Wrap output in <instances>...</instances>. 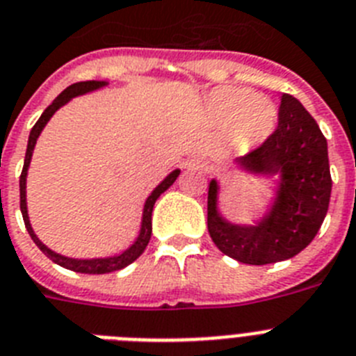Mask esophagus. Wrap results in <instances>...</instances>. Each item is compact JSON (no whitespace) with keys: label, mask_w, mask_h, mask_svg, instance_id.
<instances>
[{"label":"esophagus","mask_w":356,"mask_h":356,"mask_svg":"<svg viewBox=\"0 0 356 356\" xmlns=\"http://www.w3.org/2000/svg\"><path fill=\"white\" fill-rule=\"evenodd\" d=\"M188 170H193V172H208L210 170V163L202 157H193L186 163Z\"/></svg>","instance_id":"34e87169"}]
</instances>
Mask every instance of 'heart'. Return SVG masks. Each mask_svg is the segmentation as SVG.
<instances>
[{"label":"heart","instance_id":"b5f03b06","mask_svg":"<svg viewBox=\"0 0 356 356\" xmlns=\"http://www.w3.org/2000/svg\"><path fill=\"white\" fill-rule=\"evenodd\" d=\"M208 112L220 127L232 124L234 136L244 145L264 141L277 122V108L270 99L234 86L215 92L208 101Z\"/></svg>","mask_w":356,"mask_h":356}]
</instances>
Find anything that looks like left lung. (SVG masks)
Segmentation results:
<instances>
[{"label":"left lung","mask_w":356,"mask_h":356,"mask_svg":"<svg viewBox=\"0 0 356 356\" xmlns=\"http://www.w3.org/2000/svg\"><path fill=\"white\" fill-rule=\"evenodd\" d=\"M237 166L255 175H279L270 211L255 224H234L217 210L219 184L208 188V232L224 255L264 266L300 253L315 238L327 213L331 173L327 141L315 119L293 95H280L279 127Z\"/></svg>","instance_id":"left-lung-1"}]
</instances>
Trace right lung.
Returning <instances> with one entry per match:
<instances>
[{"label":"right lung","instance_id":"obj_1","mask_svg":"<svg viewBox=\"0 0 356 356\" xmlns=\"http://www.w3.org/2000/svg\"><path fill=\"white\" fill-rule=\"evenodd\" d=\"M106 83L104 81H81V83H76V85H70L68 88L61 92V94L52 101V104L47 106L43 113H41V118L38 119V122L34 124V128L31 130V136H29V145H26V154H25V163H23V172H21V177H19V208H21V213H23V220H25V226H26V232L29 235L32 237V241L35 243V246L40 248L41 252L44 255L49 257L50 261L56 262V264L63 266V268H67V270L72 271H77V273H88V275H103V273H110V271H118L122 270V268H127L128 264H132L136 259L141 257V253L145 252L148 243H150V237H152V211H154V204L155 201L159 199L161 193H164L175 183V179L179 177V173L181 170H173L170 173L168 177L164 179L163 183L159 186L155 188L154 192L150 193V197L146 199L145 202V210H143V220H141V232H139V237L136 238V243L132 246L124 250L122 253L119 255H113V257H104V259H70V257H65V255H59V253L52 252L50 248L44 246L41 243L38 235L34 234V229L31 226V220H29V211H26V172H29V164H31L32 159V152H34V146L35 141H38V137H40L41 130L44 128V124L50 121L54 113L58 112L61 108L63 104H67L72 97H76V95H83L86 92H92V90H97L101 86H104Z\"/></svg>","mask_w":356,"mask_h":356}]
</instances>
